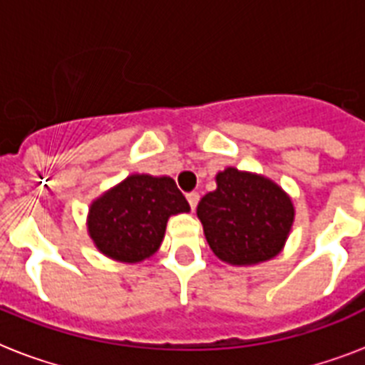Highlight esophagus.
<instances>
[{"label": "esophagus", "instance_id": "obj_1", "mask_svg": "<svg viewBox=\"0 0 365 365\" xmlns=\"http://www.w3.org/2000/svg\"><path fill=\"white\" fill-rule=\"evenodd\" d=\"M185 197H187V202L189 206H191V210H195L197 205H199V193H197V191H191V193H187Z\"/></svg>", "mask_w": 365, "mask_h": 365}]
</instances>
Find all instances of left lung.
I'll use <instances>...</instances> for the list:
<instances>
[{
  "instance_id": "left-lung-1",
  "label": "left lung",
  "mask_w": 365,
  "mask_h": 365,
  "mask_svg": "<svg viewBox=\"0 0 365 365\" xmlns=\"http://www.w3.org/2000/svg\"><path fill=\"white\" fill-rule=\"evenodd\" d=\"M197 206L206 242L222 261L250 267L282 252L295 220L294 200L271 178L229 166Z\"/></svg>"
}]
</instances>
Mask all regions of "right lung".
Returning <instances> with one entry per match:
<instances>
[{
    "label": "right lung",
    "mask_w": 365,
    "mask_h": 365,
    "mask_svg": "<svg viewBox=\"0 0 365 365\" xmlns=\"http://www.w3.org/2000/svg\"><path fill=\"white\" fill-rule=\"evenodd\" d=\"M189 210L172 178L130 174L91 202L87 231L106 257L140 263L159 250L168 217Z\"/></svg>",
    "instance_id": "obj_1"
}]
</instances>
